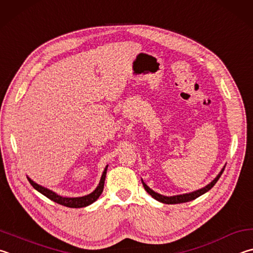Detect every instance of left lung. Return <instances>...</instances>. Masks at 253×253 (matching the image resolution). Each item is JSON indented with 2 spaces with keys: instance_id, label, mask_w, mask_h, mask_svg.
Listing matches in <instances>:
<instances>
[{
  "instance_id": "8db88e82",
  "label": "left lung",
  "mask_w": 253,
  "mask_h": 253,
  "mask_svg": "<svg viewBox=\"0 0 253 253\" xmlns=\"http://www.w3.org/2000/svg\"><path fill=\"white\" fill-rule=\"evenodd\" d=\"M224 168H225V166L222 168V169H221V171L219 172V174L216 175L215 178L212 180L209 184H207L206 187H203V188L199 189V190H196V191H193V192L178 194V196L167 197V196H163V194H160V193H158L156 191H153L152 189H150L148 185L144 183L143 180H142V184H143V187L145 189V191H147L153 199H156L157 201L166 203V205H178V203H184V202L192 201V200H194V199H197L198 197H200V196H202V194H205L206 192L209 191V190L216 183V181L219 180L221 174H222V172L224 171Z\"/></svg>"
}]
</instances>
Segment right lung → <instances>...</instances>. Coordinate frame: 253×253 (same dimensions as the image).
Masks as SVG:
<instances>
[{
	"instance_id": "1",
	"label": "right lung",
	"mask_w": 253,
	"mask_h": 253,
	"mask_svg": "<svg viewBox=\"0 0 253 253\" xmlns=\"http://www.w3.org/2000/svg\"><path fill=\"white\" fill-rule=\"evenodd\" d=\"M108 167L109 166L105 167V169L103 171V173H102V176L100 179L99 184H97V187L93 190L91 193L86 194V196L77 197V198H68V197L59 196V194L55 193L54 191H52V190L47 189L45 187H42V185H40L37 182H34V181L31 178H29V176H26V178H28L30 183L32 184V187L35 190H38L40 193H42L43 196H45L46 198L50 199V200L59 203V205H62L64 207H69V208H84V207L92 205L93 202H95L97 199H99V197L101 196V193L103 192L104 181H105L106 170H108Z\"/></svg>"
}]
</instances>
